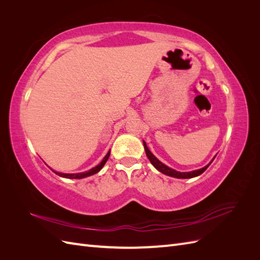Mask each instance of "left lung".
Here are the masks:
<instances>
[{"instance_id": "left-lung-1", "label": "left lung", "mask_w": 260, "mask_h": 260, "mask_svg": "<svg viewBox=\"0 0 260 260\" xmlns=\"http://www.w3.org/2000/svg\"><path fill=\"white\" fill-rule=\"evenodd\" d=\"M143 145H144V149H145V153H146L147 158L149 159V161L152 162V165H153V166H154L157 170L160 171L161 174H164V175L172 177V178H178V179H190V178H194V177H198V176L202 175L203 172L208 168L209 165L212 162V160H214L215 157H216V156H215L214 158L211 159V161H210L208 165H206L205 167H203V168H201V169L193 170V171H190V172H180V171H177V170H175V169H172V168L166 166V165L162 164L160 160L157 159L156 157H155V155H153L152 152L149 151L144 141H143Z\"/></svg>"}]
</instances>
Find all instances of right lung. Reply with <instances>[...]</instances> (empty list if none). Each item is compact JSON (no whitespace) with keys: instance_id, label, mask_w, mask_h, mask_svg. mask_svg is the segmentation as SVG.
<instances>
[{"instance_id":"obj_1","label":"right lung","mask_w":260,"mask_h":260,"mask_svg":"<svg viewBox=\"0 0 260 260\" xmlns=\"http://www.w3.org/2000/svg\"><path fill=\"white\" fill-rule=\"evenodd\" d=\"M109 155H111V151H108V153L106 154V156L103 158V160H102L98 166L93 167L92 169L88 170V171H84V172H79V174H62V172H58V171H55L53 170L55 174H56L57 176L59 177H62V178H67V179H83V178H86V177H90L92 175H95L98 174V172L104 167V165L106 164L107 159L109 158Z\"/></svg>"}]
</instances>
